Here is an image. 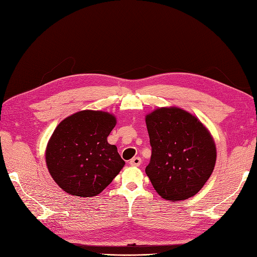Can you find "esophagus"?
<instances>
[{"instance_id": "1", "label": "esophagus", "mask_w": 257, "mask_h": 257, "mask_svg": "<svg viewBox=\"0 0 257 257\" xmlns=\"http://www.w3.org/2000/svg\"><path fill=\"white\" fill-rule=\"evenodd\" d=\"M130 164L132 166H140L142 164V159L140 157H135L130 161Z\"/></svg>"}]
</instances>
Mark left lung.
Returning a JSON list of instances; mask_svg holds the SVG:
<instances>
[{"label": "left lung", "mask_w": 257, "mask_h": 257, "mask_svg": "<svg viewBox=\"0 0 257 257\" xmlns=\"http://www.w3.org/2000/svg\"><path fill=\"white\" fill-rule=\"evenodd\" d=\"M152 148L146 174L169 201L186 200L200 191L216 162V145L197 116L178 107H162L146 115Z\"/></svg>", "instance_id": "1"}]
</instances>
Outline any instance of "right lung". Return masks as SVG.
<instances>
[{
	"instance_id": "obj_1",
	"label": "right lung",
	"mask_w": 257,
	"mask_h": 257,
	"mask_svg": "<svg viewBox=\"0 0 257 257\" xmlns=\"http://www.w3.org/2000/svg\"><path fill=\"white\" fill-rule=\"evenodd\" d=\"M115 124L112 113L100 110H82L58 124L47 143L45 161L62 190L94 197L119 174L125 162L107 141Z\"/></svg>"
}]
</instances>
